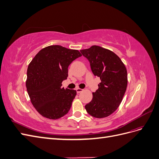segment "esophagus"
I'll return each mask as SVG.
<instances>
[{"instance_id":"34e87169","label":"esophagus","mask_w":159,"mask_h":159,"mask_svg":"<svg viewBox=\"0 0 159 159\" xmlns=\"http://www.w3.org/2000/svg\"><path fill=\"white\" fill-rule=\"evenodd\" d=\"M76 91L78 93H80L81 92V91H83V89H80V88H76Z\"/></svg>"}]
</instances>
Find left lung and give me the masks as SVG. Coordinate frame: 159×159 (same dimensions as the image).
Wrapping results in <instances>:
<instances>
[{
    "label": "left lung",
    "instance_id": "1",
    "mask_svg": "<svg viewBox=\"0 0 159 159\" xmlns=\"http://www.w3.org/2000/svg\"><path fill=\"white\" fill-rule=\"evenodd\" d=\"M89 61L91 71L101 80L93 99L85 105L87 112L95 118L112 114L121 103L127 86V69L114 52L98 46L80 50Z\"/></svg>",
    "mask_w": 159,
    "mask_h": 159
}]
</instances>
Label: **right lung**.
I'll return each mask as SVG.
<instances>
[{
  "mask_svg": "<svg viewBox=\"0 0 159 159\" xmlns=\"http://www.w3.org/2000/svg\"><path fill=\"white\" fill-rule=\"evenodd\" d=\"M80 56L78 50L50 46L38 52L28 66L26 89L43 117L57 119L68 113L76 91L61 88V83L68 78L69 66Z\"/></svg>",
  "mask_w": 159,
  "mask_h": 159,
  "instance_id": "1",
  "label": "right lung"
}]
</instances>
